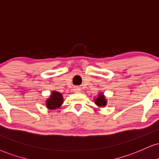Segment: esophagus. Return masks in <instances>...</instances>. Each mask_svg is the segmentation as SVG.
<instances>
[{
    "label": "esophagus",
    "mask_w": 159,
    "mask_h": 159,
    "mask_svg": "<svg viewBox=\"0 0 159 159\" xmlns=\"http://www.w3.org/2000/svg\"><path fill=\"white\" fill-rule=\"evenodd\" d=\"M80 90H81V88H80V87H78V86H75V89H74V91H75V92H79Z\"/></svg>",
    "instance_id": "esophagus-1"
}]
</instances>
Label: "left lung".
Wrapping results in <instances>:
<instances>
[{"label": "left lung", "mask_w": 159, "mask_h": 159, "mask_svg": "<svg viewBox=\"0 0 159 159\" xmlns=\"http://www.w3.org/2000/svg\"><path fill=\"white\" fill-rule=\"evenodd\" d=\"M94 100H95L94 103H95L96 105L100 106V107H104V106H106V103H107V101H106V99L105 96L103 95V94H98V98Z\"/></svg>", "instance_id": "obj_1"}]
</instances>
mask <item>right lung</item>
<instances>
[{"mask_svg":"<svg viewBox=\"0 0 159 159\" xmlns=\"http://www.w3.org/2000/svg\"><path fill=\"white\" fill-rule=\"evenodd\" d=\"M63 100V96L61 93L53 91L52 92L50 98L46 100V106L49 109H56L61 106Z\"/></svg>","mask_w":159,"mask_h":159,"instance_id":"obj_1","label":"right lung"}]
</instances>
